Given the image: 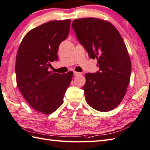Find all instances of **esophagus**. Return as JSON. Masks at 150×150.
<instances>
[{
    "mask_svg": "<svg viewBox=\"0 0 150 150\" xmlns=\"http://www.w3.org/2000/svg\"><path fill=\"white\" fill-rule=\"evenodd\" d=\"M81 73H79V72H76V71H73V75H74L75 76H77V75H81Z\"/></svg>",
    "mask_w": 150,
    "mask_h": 150,
    "instance_id": "obj_1",
    "label": "esophagus"
}]
</instances>
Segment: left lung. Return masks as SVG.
I'll list each match as a JSON object with an SVG mask.
<instances>
[{
    "label": "left lung",
    "mask_w": 150,
    "mask_h": 150,
    "mask_svg": "<svg viewBox=\"0 0 150 150\" xmlns=\"http://www.w3.org/2000/svg\"><path fill=\"white\" fill-rule=\"evenodd\" d=\"M77 40L90 58L97 59L99 71L85 74L86 100L103 112L119 105L125 95L132 71L131 60L122 37L110 22L82 18L72 23Z\"/></svg>",
    "instance_id": "left-lung-1"
}]
</instances>
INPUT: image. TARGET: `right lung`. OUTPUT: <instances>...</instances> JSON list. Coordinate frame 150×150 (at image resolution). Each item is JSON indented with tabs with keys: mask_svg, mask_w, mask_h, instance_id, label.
I'll use <instances>...</instances> for the list:
<instances>
[{
	"mask_svg": "<svg viewBox=\"0 0 150 150\" xmlns=\"http://www.w3.org/2000/svg\"><path fill=\"white\" fill-rule=\"evenodd\" d=\"M70 19L53 21L33 28L19 46L15 63L17 86L35 110L52 113L63 103L73 73L49 71L51 62L58 60L60 44L68 37Z\"/></svg>",
	"mask_w": 150,
	"mask_h": 150,
	"instance_id": "right-lung-1",
	"label": "right lung"
}]
</instances>
